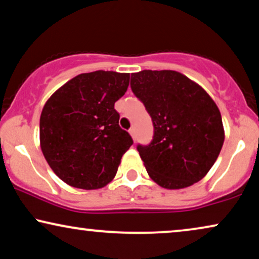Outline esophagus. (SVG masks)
<instances>
[{"instance_id": "1", "label": "esophagus", "mask_w": 259, "mask_h": 259, "mask_svg": "<svg viewBox=\"0 0 259 259\" xmlns=\"http://www.w3.org/2000/svg\"><path fill=\"white\" fill-rule=\"evenodd\" d=\"M129 134L130 135H132V137L134 140H136V133H135V129H134V127H132V129L129 130Z\"/></svg>"}]
</instances>
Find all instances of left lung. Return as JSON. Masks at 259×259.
<instances>
[{
  "label": "left lung",
  "mask_w": 259,
  "mask_h": 259,
  "mask_svg": "<svg viewBox=\"0 0 259 259\" xmlns=\"http://www.w3.org/2000/svg\"><path fill=\"white\" fill-rule=\"evenodd\" d=\"M130 86L153 120V141L137 146L149 177L167 189H181L201 180L218 158L225 139L214 101L177 71L137 72L132 74Z\"/></svg>",
  "instance_id": "left-lung-1"
}]
</instances>
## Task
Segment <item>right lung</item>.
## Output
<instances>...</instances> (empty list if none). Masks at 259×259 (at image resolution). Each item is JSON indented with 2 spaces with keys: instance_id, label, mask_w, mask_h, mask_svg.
I'll use <instances>...</instances> for the list:
<instances>
[{
  "instance_id": "obj_1",
  "label": "right lung",
  "mask_w": 259,
  "mask_h": 259,
  "mask_svg": "<svg viewBox=\"0 0 259 259\" xmlns=\"http://www.w3.org/2000/svg\"><path fill=\"white\" fill-rule=\"evenodd\" d=\"M129 73L95 71L68 80L51 96L40 116V146L52 170L75 188L98 189L115 178L134 143L119 126L115 103Z\"/></svg>"
}]
</instances>
